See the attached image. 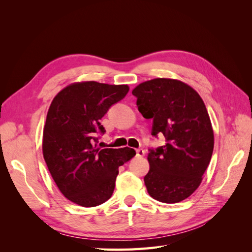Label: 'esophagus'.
Wrapping results in <instances>:
<instances>
[{"instance_id":"esophagus-1","label":"esophagus","mask_w":252,"mask_h":252,"mask_svg":"<svg viewBox=\"0 0 252 252\" xmlns=\"http://www.w3.org/2000/svg\"><path fill=\"white\" fill-rule=\"evenodd\" d=\"M144 155H145V150H143L142 148L136 149V156H139V157H143Z\"/></svg>"}]
</instances>
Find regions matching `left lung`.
<instances>
[{"mask_svg":"<svg viewBox=\"0 0 252 252\" xmlns=\"http://www.w3.org/2000/svg\"><path fill=\"white\" fill-rule=\"evenodd\" d=\"M139 111L152 119L151 134L164 135V146L149 148L144 182L155 200L173 204L200 186L213 151V130L196 91L181 81L155 79L132 90Z\"/></svg>","mask_w":252,"mask_h":252,"instance_id":"1","label":"left lung"}]
</instances>
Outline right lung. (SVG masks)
<instances>
[{
  "label": "right lung",
  "instance_id": "right-lung-1",
  "mask_svg": "<svg viewBox=\"0 0 252 252\" xmlns=\"http://www.w3.org/2000/svg\"><path fill=\"white\" fill-rule=\"evenodd\" d=\"M128 90L127 85L75 83L61 90L49 107L43 131L44 159L60 191L83 207L110 199L119 166L135 156L128 147H97L106 132L101 119Z\"/></svg>",
  "mask_w": 252,
  "mask_h": 252
}]
</instances>
